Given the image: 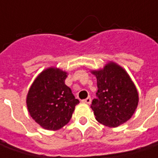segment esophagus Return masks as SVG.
Returning <instances> with one entry per match:
<instances>
[{
	"mask_svg": "<svg viewBox=\"0 0 158 158\" xmlns=\"http://www.w3.org/2000/svg\"><path fill=\"white\" fill-rule=\"evenodd\" d=\"M91 101H92V99H91V97H87L86 99H85L82 101V102H84V103H86V104H90L91 103Z\"/></svg>",
	"mask_w": 158,
	"mask_h": 158,
	"instance_id": "34e87169",
	"label": "esophagus"
}]
</instances>
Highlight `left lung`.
I'll list each match as a JSON object with an SVG mask.
<instances>
[{
	"label": "left lung",
	"mask_w": 158,
	"mask_h": 158,
	"mask_svg": "<svg viewBox=\"0 0 158 158\" xmlns=\"http://www.w3.org/2000/svg\"><path fill=\"white\" fill-rule=\"evenodd\" d=\"M97 79V98L91 107L101 124L115 128L128 121L138 105L135 85L124 69L109 62L101 70L92 71Z\"/></svg>",
	"instance_id": "8db88e82"
}]
</instances>
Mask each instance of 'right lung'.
<instances>
[{"label": "right lung", "instance_id": "1", "mask_svg": "<svg viewBox=\"0 0 158 158\" xmlns=\"http://www.w3.org/2000/svg\"><path fill=\"white\" fill-rule=\"evenodd\" d=\"M67 73L55 67L43 71L32 83L26 103L30 116L42 128L57 130L70 122L79 100L64 84Z\"/></svg>", "mask_w": 158, "mask_h": 158}]
</instances>
